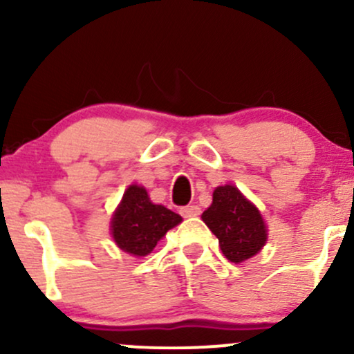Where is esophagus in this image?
<instances>
[{"instance_id":"34e87169","label":"esophagus","mask_w":354,"mask_h":354,"mask_svg":"<svg viewBox=\"0 0 354 354\" xmlns=\"http://www.w3.org/2000/svg\"><path fill=\"white\" fill-rule=\"evenodd\" d=\"M201 213V209L198 208V206L191 205V206H185V208H181V216L185 218H193V216H198V214Z\"/></svg>"}]
</instances>
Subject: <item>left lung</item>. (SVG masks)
<instances>
[{
    "label": "left lung",
    "mask_w": 354,
    "mask_h": 354,
    "mask_svg": "<svg viewBox=\"0 0 354 354\" xmlns=\"http://www.w3.org/2000/svg\"><path fill=\"white\" fill-rule=\"evenodd\" d=\"M201 218L231 263L253 258L268 239L259 209L233 185L218 186L213 191V203Z\"/></svg>",
    "instance_id": "left-lung-1"
}]
</instances>
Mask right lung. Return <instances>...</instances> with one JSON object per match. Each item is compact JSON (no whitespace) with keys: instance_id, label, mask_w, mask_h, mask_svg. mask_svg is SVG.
Listing matches in <instances>:
<instances>
[{"instance_id":"1","label":"right lung","mask_w":354,"mask_h":354,"mask_svg":"<svg viewBox=\"0 0 354 354\" xmlns=\"http://www.w3.org/2000/svg\"><path fill=\"white\" fill-rule=\"evenodd\" d=\"M183 218L149 200L143 186L131 185L111 218V234L120 250L133 256H146Z\"/></svg>"}]
</instances>
